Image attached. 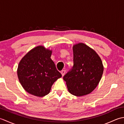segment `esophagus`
Masks as SVG:
<instances>
[{"label": "esophagus", "instance_id": "34e87169", "mask_svg": "<svg viewBox=\"0 0 124 124\" xmlns=\"http://www.w3.org/2000/svg\"><path fill=\"white\" fill-rule=\"evenodd\" d=\"M61 73L62 76H63L64 75V74H65V70H62L61 71Z\"/></svg>", "mask_w": 124, "mask_h": 124}]
</instances>
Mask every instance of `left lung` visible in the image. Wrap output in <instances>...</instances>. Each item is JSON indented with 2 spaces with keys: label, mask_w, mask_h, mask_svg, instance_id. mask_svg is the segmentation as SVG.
Wrapping results in <instances>:
<instances>
[{
  "label": "left lung",
  "mask_w": 124,
  "mask_h": 124,
  "mask_svg": "<svg viewBox=\"0 0 124 124\" xmlns=\"http://www.w3.org/2000/svg\"><path fill=\"white\" fill-rule=\"evenodd\" d=\"M73 66L64 76L68 90L76 96L86 95L98 85L104 67L99 55L93 49L83 43L73 46Z\"/></svg>",
  "instance_id": "1"
}]
</instances>
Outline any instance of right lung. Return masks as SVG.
<instances>
[{
    "label": "right lung",
    "instance_id": "right-lung-1",
    "mask_svg": "<svg viewBox=\"0 0 124 124\" xmlns=\"http://www.w3.org/2000/svg\"><path fill=\"white\" fill-rule=\"evenodd\" d=\"M52 51L38 46L21 60L17 73L24 90L33 95L43 97L49 94L55 81L62 77L51 59Z\"/></svg>",
    "mask_w": 124,
    "mask_h": 124
}]
</instances>
